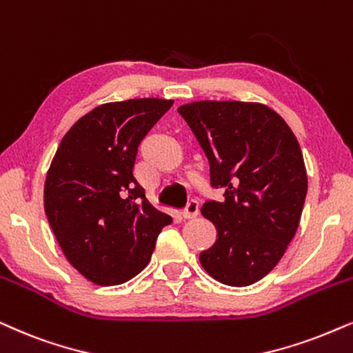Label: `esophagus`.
Returning a JSON list of instances; mask_svg holds the SVG:
<instances>
[{"instance_id":"esophagus-1","label":"esophagus","mask_w":353,"mask_h":353,"mask_svg":"<svg viewBox=\"0 0 353 353\" xmlns=\"http://www.w3.org/2000/svg\"><path fill=\"white\" fill-rule=\"evenodd\" d=\"M181 214H183V217H185V219H194L199 214V203H198V201H194V199L190 201Z\"/></svg>"}]
</instances>
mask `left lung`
I'll return each mask as SVG.
<instances>
[{
	"label": "left lung",
	"instance_id": "8db88e82",
	"mask_svg": "<svg viewBox=\"0 0 353 353\" xmlns=\"http://www.w3.org/2000/svg\"><path fill=\"white\" fill-rule=\"evenodd\" d=\"M178 113L209 160L210 185L225 191L222 203L201 208L217 228L201 264L225 285H251L277 266L299 228L308 190L299 141L263 103L199 100Z\"/></svg>",
	"mask_w": 353,
	"mask_h": 353
}]
</instances>
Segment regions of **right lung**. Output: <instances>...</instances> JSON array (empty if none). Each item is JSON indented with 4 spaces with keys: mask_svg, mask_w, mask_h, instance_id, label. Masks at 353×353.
I'll list each match as a JSON object with an SVG mask.
<instances>
[{
    "mask_svg": "<svg viewBox=\"0 0 353 353\" xmlns=\"http://www.w3.org/2000/svg\"><path fill=\"white\" fill-rule=\"evenodd\" d=\"M172 105L165 99L99 105L58 145L45 180V214L66 259L87 281L118 285L137 276L172 222L132 176L137 145Z\"/></svg>",
    "mask_w": 353,
    "mask_h": 353,
    "instance_id": "1",
    "label": "right lung"
}]
</instances>
